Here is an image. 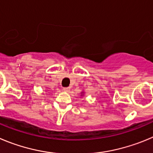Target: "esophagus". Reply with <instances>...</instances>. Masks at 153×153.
<instances>
[{"label": "esophagus", "instance_id": "1", "mask_svg": "<svg viewBox=\"0 0 153 153\" xmlns=\"http://www.w3.org/2000/svg\"><path fill=\"white\" fill-rule=\"evenodd\" d=\"M70 88H63V91H68V90H69Z\"/></svg>", "mask_w": 153, "mask_h": 153}]
</instances>
